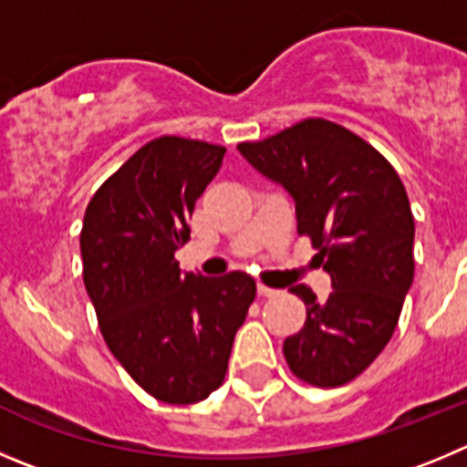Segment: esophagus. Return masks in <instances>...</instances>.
<instances>
[{"instance_id": "obj_1", "label": "esophagus", "mask_w": 467, "mask_h": 467, "mask_svg": "<svg viewBox=\"0 0 467 467\" xmlns=\"http://www.w3.org/2000/svg\"><path fill=\"white\" fill-rule=\"evenodd\" d=\"M258 295H260V297H274V295H278V290H274V287H267V285H263V283H258Z\"/></svg>"}]
</instances>
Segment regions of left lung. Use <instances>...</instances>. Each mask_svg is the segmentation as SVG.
Returning <instances> with one entry per match:
<instances>
[{
    "label": "left lung",
    "mask_w": 467,
    "mask_h": 467,
    "mask_svg": "<svg viewBox=\"0 0 467 467\" xmlns=\"http://www.w3.org/2000/svg\"><path fill=\"white\" fill-rule=\"evenodd\" d=\"M239 154L295 200L297 233L332 278L325 302L295 285L306 322L283 343L290 371L316 387H341L389 343L415 276V219L389 161L352 130L304 119Z\"/></svg>",
    "instance_id": "obj_1"
}]
</instances>
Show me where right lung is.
<instances>
[{
	"instance_id": "1",
	"label": "right lung",
	"mask_w": 467,
	"mask_h": 467,
	"mask_svg": "<svg viewBox=\"0 0 467 467\" xmlns=\"http://www.w3.org/2000/svg\"><path fill=\"white\" fill-rule=\"evenodd\" d=\"M225 147L163 135L135 151L89 200L80 254L108 348L147 394L189 405L223 385L234 334L255 299L244 272H182L174 251Z\"/></svg>"
}]
</instances>
